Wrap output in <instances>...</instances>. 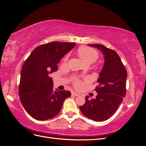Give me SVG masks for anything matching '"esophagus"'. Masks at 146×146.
Returning <instances> with one entry per match:
<instances>
[{
    "label": "esophagus",
    "instance_id": "esophagus-1",
    "mask_svg": "<svg viewBox=\"0 0 146 146\" xmlns=\"http://www.w3.org/2000/svg\"><path fill=\"white\" fill-rule=\"evenodd\" d=\"M72 96H80V94H78L77 92H72Z\"/></svg>",
    "mask_w": 146,
    "mask_h": 146
}]
</instances>
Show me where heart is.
I'll return each instance as SVG.
<instances>
[{
	"instance_id": "b5f03b06",
	"label": "heart",
	"mask_w": 146,
	"mask_h": 146,
	"mask_svg": "<svg viewBox=\"0 0 146 146\" xmlns=\"http://www.w3.org/2000/svg\"><path fill=\"white\" fill-rule=\"evenodd\" d=\"M77 54L85 64H91L93 63L94 61L98 60L99 57L98 52L93 48L87 47H81L79 48L77 50ZM68 59V55H66L64 58V62L67 61ZM80 85V83L77 82L76 83V86L77 87H79Z\"/></svg>"
}]
</instances>
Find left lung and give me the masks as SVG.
Wrapping results in <instances>:
<instances>
[{
    "label": "left lung",
    "instance_id": "left-lung-1",
    "mask_svg": "<svg viewBox=\"0 0 146 146\" xmlns=\"http://www.w3.org/2000/svg\"><path fill=\"white\" fill-rule=\"evenodd\" d=\"M99 49L104 56V66L96 86V99L85 98V104L80 110L88 118L95 121H104L111 117L126 94L127 70L116 51L101 44H88Z\"/></svg>",
    "mask_w": 146,
    "mask_h": 146
}]
</instances>
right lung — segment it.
Here are the masks:
<instances>
[{
    "label": "right lung",
    "instance_id": "add662e5",
    "mask_svg": "<svg viewBox=\"0 0 146 146\" xmlns=\"http://www.w3.org/2000/svg\"><path fill=\"white\" fill-rule=\"evenodd\" d=\"M76 43L54 41L41 45L31 53L21 72L19 96L25 111L38 121L57 115L70 91L53 88L49 75L58 70L57 64Z\"/></svg>",
    "mask_w": 146,
    "mask_h": 146
}]
</instances>
